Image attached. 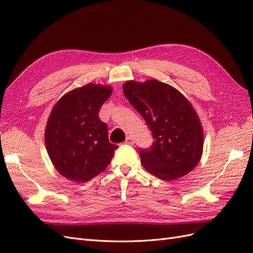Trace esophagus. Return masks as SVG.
I'll list each match as a JSON object with an SVG mask.
<instances>
[{
    "label": "esophagus",
    "mask_w": 253,
    "mask_h": 253,
    "mask_svg": "<svg viewBox=\"0 0 253 253\" xmlns=\"http://www.w3.org/2000/svg\"><path fill=\"white\" fill-rule=\"evenodd\" d=\"M126 144H134V139H133V137H131V136H127V137H126Z\"/></svg>",
    "instance_id": "esophagus-1"
}]
</instances>
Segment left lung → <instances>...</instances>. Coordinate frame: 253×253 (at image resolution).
Instances as JSON below:
<instances>
[{
  "label": "left lung",
  "instance_id": "8db88e82",
  "mask_svg": "<svg viewBox=\"0 0 253 253\" xmlns=\"http://www.w3.org/2000/svg\"><path fill=\"white\" fill-rule=\"evenodd\" d=\"M124 94L138 111L154 142L138 154L144 169L163 180H173L192 171L201 160L202 125L192 105L177 89L157 80L127 81Z\"/></svg>",
  "mask_w": 253,
  "mask_h": 253
}]
</instances>
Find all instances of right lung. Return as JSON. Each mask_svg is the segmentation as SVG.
<instances>
[{
    "instance_id": "1",
    "label": "right lung",
    "mask_w": 253,
    "mask_h": 253,
    "mask_svg": "<svg viewBox=\"0 0 253 253\" xmlns=\"http://www.w3.org/2000/svg\"><path fill=\"white\" fill-rule=\"evenodd\" d=\"M112 87L87 84L64 95L52 109L45 129V145L58 172L85 182L103 172L118 145L109 141L108 126L99 110Z\"/></svg>"
}]
</instances>
